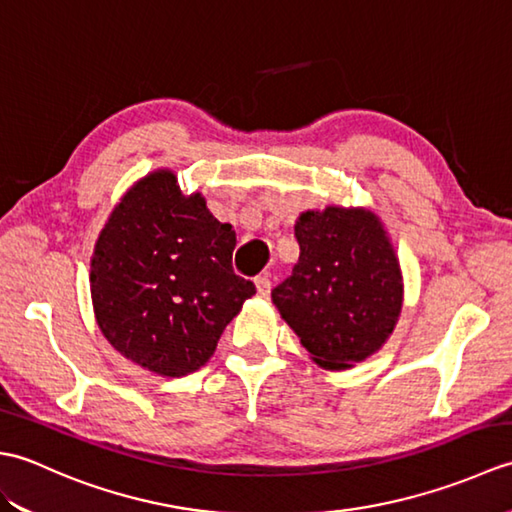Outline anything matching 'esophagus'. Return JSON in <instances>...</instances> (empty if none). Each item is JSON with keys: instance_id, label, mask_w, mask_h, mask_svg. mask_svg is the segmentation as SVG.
Segmentation results:
<instances>
[{"instance_id": "obj_1", "label": "esophagus", "mask_w": 512, "mask_h": 512, "mask_svg": "<svg viewBox=\"0 0 512 512\" xmlns=\"http://www.w3.org/2000/svg\"><path fill=\"white\" fill-rule=\"evenodd\" d=\"M255 286H257L259 297H268L270 295V288H273V279H270V275H259L255 279Z\"/></svg>"}]
</instances>
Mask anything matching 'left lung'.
<instances>
[{"label": "left lung", "instance_id": "1", "mask_svg": "<svg viewBox=\"0 0 512 512\" xmlns=\"http://www.w3.org/2000/svg\"><path fill=\"white\" fill-rule=\"evenodd\" d=\"M299 262L273 290L279 314L323 369H350L385 345L402 308V275L383 222L325 206L295 224Z\"/></svg>", "mask_w": 512, "mask_h": 512}]
</instances>
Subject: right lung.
<instances>
[{
	"label": "right lung",
	"mask_w": 512,
	"mask_h": 512,
	"mask_svg": "<svg viewBox=\"0 0 512 512\" xmlns=\"http://www.w3.org/2000/svg\"><path fill=\"white\" fill-rule=\"evenodd\" d=\"M235 231L176 173L151 171L129 189L96 239L90 288L96 323L116 352L158 376H187L213 356L255 295L235 275Z\"/></svg>",
	"instance_id": "add662e5"
}]
</instances>
